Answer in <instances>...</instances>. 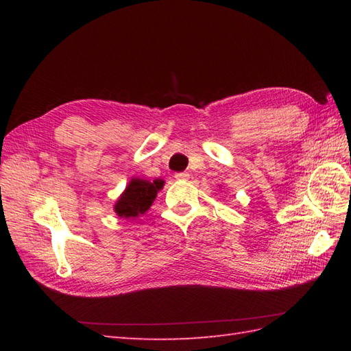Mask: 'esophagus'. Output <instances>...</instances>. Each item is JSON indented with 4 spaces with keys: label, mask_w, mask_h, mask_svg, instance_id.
<instances>
[{
    "label": "esophagus",
    "mask_w": 351,
    "mask_h": 351,
    "mask_svg": "<svg viewBox=\"0 0 351 351\" xmlns=\"http://www.w3.org/2000/svg\"><path fill=\"white\" fill-rule=\"evenodd\" d=\"M175 178H176L178 181H187L189 178H190V175L187 173V171H180V173L175 175Z\"/></svg>",
    "instance_id": "34e87169"
}]
</instances>
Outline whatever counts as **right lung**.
I'll list each match as a JSON object with an SVG mask.
<instances>
[{
	"instance_id": "obj_1",
	"label": "right lung",
	"mask_w": 351,
	"mask_h": 351,
	"mask_svg": "<svg viewBox=\"0 0 351 351\" xmlns=\"http://www.w3.org/2000/svg\"><path fill=\"white\" fill-rule=\"evenodd\" d=\"M164 185L162 180H155L154 182L140 180V178H132L128 187L117 199L114 205V213L119 217L134 219L138 217L140 214H145Z\"/></svg>"
}]
</instances>
